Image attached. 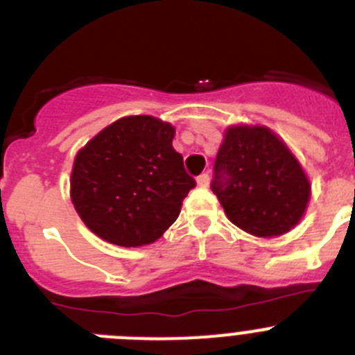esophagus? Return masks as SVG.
<instances>
[{"instance_id": "1", "label": "esophagus", "mask_w": 355, "mask_h": 355, "mask_svg": "<svg viewBox=\"0 0 355 355\" xmlns=\"http://www.w3.org/2000/svg\"><path fill=\"white\" fill-rule=\"evenodd\" d=\"M197 184H199L200 188H206L209 184V174L208 172H205V174H200L199 178H197Z\"/></svg>"}]
</instances>
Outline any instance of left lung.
Instances as JSON below:
<instances>
[{"mask_svg": "<svg viewBox=\"0 0 355 355\" xmlns=\"http://www.w3.org/2000/svg\"><path fill=\"white\" fill-rule=\"evenodd\" d=\"M213 171L211 190L227 218L254 236H281L306 211L307 175L268 128H227Z\"/></svg>", "mask_w": 355, "mask_h": 355, "instance_id": "8db88e82", "label": "left lung"}]
</instances>
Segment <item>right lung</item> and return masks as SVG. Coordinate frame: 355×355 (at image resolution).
<instances>
[{
  "instance_id": "obj_1",
  "label": "right lung",
  "mask_w": 355,
  "mask_h": 355,
  "mask_svg": "<svg viewBox=\"0 0 355 355\" xmlns=\"http://www.w3.org/2000/svg\"><path fill=\"white\" fill-rule=\"evenodd\" d=\"M174 128L150 115L122 117L76 155L71 199L85 225L103 240L140 247L175 222L196 187L172 147Z\"/></svg>"
}]
</instances>
